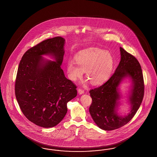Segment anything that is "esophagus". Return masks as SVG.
Here are the masks:
<instances>
[{
  "label": "esophagus",
  "mask_w": 157,
  "mask_h": 157,
  "mask_svg": "<svg viewBox=\"0 0 157 157\" xmlns=\"http://www.w3.org/2000/svg\"><path fill=\"white\" fill-rule=\"evenodd\" d=\"M78 92L79 94H84V91L82 90L81 89H79L78 90Z\"/></svg>",
  "instance_id": "esophagus-1"
}]
</instances>
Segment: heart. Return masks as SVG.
<instances>
[{"label": "heart", "instance_id": "obj_1", "mask_svg": "<svg viewBox=\"0 0 157 157\" xmlns=\"http://www.w3.org/2000/svg\"><path fill=\"white\" fill-rule=\"evenodd\" d=\"M76 62L68 60L67 71L68 78L76 81L81 78L83 72L93 85H100L109 77L114 66V59L110 53L98 48H91L78 53Z\"/></svg>", "mask_w": 157, "mask_h": 157}]
</instances>
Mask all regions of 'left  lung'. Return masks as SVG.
Masks as SVG:
<instances>
[{"label": "left lung", "mask_w": 157, "mask_h": 157, "mask_svg": "<svg viewBox=\"0 0 157 157\" xmlns=\"http://www.w3.org/2000/svg\"><path fill=\"white\" fill-rule=\"evenodd\" d=\"M121 60L114 74L104 85L89 92L92 103L89 112L97 125L105 131L119 128L128 123L136 114L144 96V81L142 68L133 55L120 48ZM131 80L129 92L130 111L125 116L117 112L121 94L119 86L125 78Z\"/></svg>", "instance_id": "1"}]
</instances>
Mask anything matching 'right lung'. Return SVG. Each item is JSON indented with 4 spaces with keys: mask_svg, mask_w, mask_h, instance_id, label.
<instances>
[{
    "mask_svg": "<svg viewBox=\"0 0 157 157\" xmlns=\"http://www.w3.org/2000/svg\"><path fill=\"white\" fill-rule=\"evenodd\" d=\"M65 39L49 38L30 48L19 63L15 93L25 117L37 125L51 128L67 112V104L77 95L76 86L61 68ZM49 55L54 61L44 59Z\"/></svg>",
    "mask_w": 157,
    "mask_h": 157,
    "instance_id": "add662e5",
    "label": "right lung"
}]
</instances>
